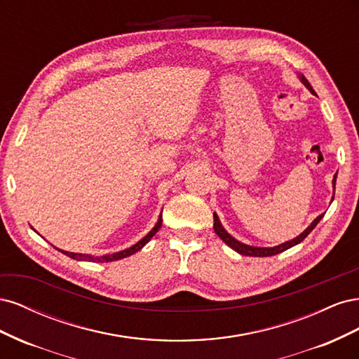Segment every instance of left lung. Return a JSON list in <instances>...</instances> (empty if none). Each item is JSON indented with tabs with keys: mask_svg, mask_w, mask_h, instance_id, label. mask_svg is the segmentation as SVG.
<instances>
[{
	"mask_svg": "<svg viewBox=\"0 0 359 359\" xmlns=\"http://www.w3.org/2000/svg\"><path fill=\"white\" fill-rule=\"evenodd\" d=\"M298 78H299V81L304 83V86H306V88H307L311 94H316V93H314V90L311 88V85L309 83V81H307L306 78H304L302 74H298ZM335 181H337V173H335L334 180H332V190H335ZM332 201H334V196H332L331 202H332ZM323 215H325V214H320L319 217H316V219H314V220L310 223V226L307 227V229L304 231L302 233H299L297 238H293V240L286 241V243L280 244V245H276V247H255V245H248V244H244V243H241V241L235 240V238L224 229L222 222H220V219H219V215H217L215 212H214V231H215L217 235L220 236V240H222L224 244L229 245L232 250H235L236 253H240V255H243V256L266 257V256L278 255V253H281V252H285V250H287V248H290V247H293V245L299 244V243L304 240V238H306V236L314 229V227H316V224L322 220Z\"/></svg>",
	"mask_w": 359,
	"mask_h": 359,
	"instance_id": "left-lung-1",
	"label": "left lung"
}]
</instances>
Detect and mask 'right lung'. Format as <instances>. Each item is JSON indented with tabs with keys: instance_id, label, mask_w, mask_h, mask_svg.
Returning <instances> with one entry per match:
<instances>
[{
	"instance_id": "obj_1",
	"label": "right lung",
	"mask_w": 359,
	"mask_h": 359,
	"mask_svg": "<svg viewBox=\"0 0 359 359\" xmlns=\"http://www.w3.org/2000/svg\"><path fill=\"white\" fill-rule=\"evenodd\" d=\"M163 212V211H161ZM161 212L158 215V220L156 223V226L151 229L142 240L137 241L135 245L128 247L126 250H121V252H116V253H112V255H103V256H93V255H82V253H70V252H64V250H60L61 253H64L66 256L72 257V259H76V260H83V262H114V260H119V259H124L127 256H132L135 255L136 252H139L140 248H142L145 244H148V241L153 238L158 229L161 227ZM57 248V247H55ZM58 250V248H57Z\"/></svg>"
}]
</instances>
